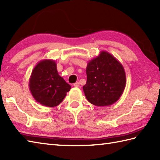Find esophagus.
<instances>
[{
  "mask_svg": "<svg viewBox=\"0 0 160 160\" xmlns=\"http://www.w3.org/2000/svg\"><path fill=\"white\" fill-rule=\"evenodd\" d=\"M73 86L74 87H79V82H76V83L73 84Z\"/></svg>",
  "mask_w": 160,
  "mask_h": 160,
  "instance_id": "1",
  "label": "esophagus"
}]
</instances>
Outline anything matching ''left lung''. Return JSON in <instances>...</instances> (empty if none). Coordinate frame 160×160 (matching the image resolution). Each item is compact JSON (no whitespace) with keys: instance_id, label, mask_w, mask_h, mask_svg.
I'll use <instances>...</instances> for the list:
<instances>
[{"instance_id":"8db88e82","label":"left lung","mask_w":160,"mask_h":160,"mask_svg":"<svg viewBox=\"0 0 160 160\" xmlns=\"http://www.w3.org/2000/svg\"><path fill=\"white\" fill-rule=\"evenodd\" d=\"M87 81L83 86L88 101L98 107L109 106L122 95L126 86L124 68L111 53L102 51L88 62Z\"/></svg>"}]
</instances>
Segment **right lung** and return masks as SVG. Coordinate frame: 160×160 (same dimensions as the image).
Segmentation results:
<instances>
[{
  "label": "right lung",
  "instance_id": "right-lung-1",
  "mask_svg": "<svg viewBox=\"0 0 160 160\" xmlns=\"http://www.w3.org/2000/svg\"><path fill=\"white\" fill-rule=\"evenodd\" d=\"M56 65L53 60H42L35 65L30 77L28 86L32 97L45 107L58 106L71 89L58 74Z\"/></svg>",
  "mask_w": 160,
  "mask_h": 160
}]
</instances>
